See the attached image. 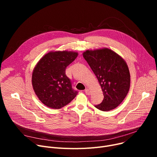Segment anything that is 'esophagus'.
Segmentation results:
<instances>
[{
    "mask_svg": "<svg viewBox=\"0 0 157 157\" xmlns=\"http://www.w3.org/2000/svg\"><path fill=\"white\" fill-rule=\"evenodd\" d=\"M85 94H86V95H90V90H88V88H86V89L85 90Z\"/></svg>",
    "mask_w": 157,
    "mask_h": 157,
    "instance_id": "esophagus-1",
    "label": "esophagus"
}]
</instances>
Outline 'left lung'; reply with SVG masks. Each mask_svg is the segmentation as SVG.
<instances>
[{"label":"left lung","instance_id":"obj_1","mask_svg":"<svg viewBox=\"0 0 157 157\" xmlns=\"http://www.w3.org/2000/svg\"><path fill=\"white\" fill-rule=\"evenodd\" d=\"M83 57L97 76L104 94L102 102L95 107L103 111L116 108L130 88V72L126 62L108 48L87 50Z\"/></svg>","mask_w":157,"mask_h":157}]
</instances>
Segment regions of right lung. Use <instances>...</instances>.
<instances>
[{
  "mask_svg": "<svg viewBox=\"0 0 157 157\" xmlns=\"http://www.w3.org/2000/svg\"><path fill=\"white\" fill-rule=\"evenodd\" d=\"M71 52H49L36 65L32 73L33 88L39 100L53 109H60L78 94L65 69L78 56Z\"/></svg>",
  "mask_w": 157,
  "mask_h": 157,
  "instance_id": "right-lung-1",
  "label": "right lung"
}]
</instances>
